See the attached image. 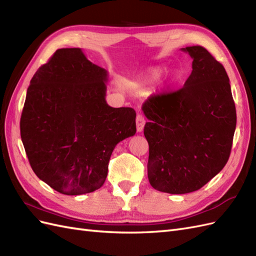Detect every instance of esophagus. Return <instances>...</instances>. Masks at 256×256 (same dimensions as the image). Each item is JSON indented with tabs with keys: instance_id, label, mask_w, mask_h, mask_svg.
I'll use <instances>...</instances> for the list:
<instances>
[{
	"instance_id": "obj_1",
	"label": "esophagus",
	"mask_w": 256,
	"mask_h": 256,
	"mask_svg": "<svg viewBox=\"0 0 256 256\" xmlns=\"http://www.w3.org/2000/svg\"><path fill=\"white\" fill-rule=\"evenodd\" d=\"M144 123H146L144 116L142 114H138L137 116H136V128H137V132L138 133L142 132L144 126Z\"/></svg>"
}]
</instances>
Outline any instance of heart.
<instances>
[{"label": "heart", "mask_w": 256, "mask_h": 256, "mask_svg": "<svg viewBox=\"0 0 256 256\" xmlns=\"http://www.w3.org/2000/svg\"><path fill=\"white\" fill-rule=\"evenodd\" d=\"M164 72V68H151L146 70L142 75H140L138 77V79L136 80V84L137 86L140 88H146L152 84H154L156 80L162 76V74ZM177 79V72H172V74L168 76V80L167 82L170 84H174L176 82Z\"/></svg>", "instance_id": "obj_1"}]
</instances>
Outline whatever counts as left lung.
I'll return each mask as SVG.
<instances>
[{"label": "left lung", "instance_id": "left-lung-1", "mask_svg": "<svg viewBox=\"0 0 256 256\" xmlns=\"http://www.w3.org/2000/svg\"><path fill=\"white\" fill-rule=\"evenodd\" d=\"M181 50L193 59L184 88L152 96L142 107L149 120V182L170 194L197 191L223 170L237 121L223 65L202 46Z\"/></svg>", "mask_w": 256, "mask_h": 256}]
</instances>
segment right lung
<instances>
[{"instance_id": "add662e5", "label": "right lung", "mask_w": 256, "mask_h": 256, "mask_svg": "<svg viewBox=\"0 0 256 256\" xmlns=\"http://www.w3.org/2000/svg\"><path fill=\"white\" fill-rule=\"evenodd\" d=\"M107 82L80 48L58 49L31 79L21 140L36 176L59 193L100 188L116 144L136 133L134 109L107 104Z\"/></svg>"}]
</instances>
